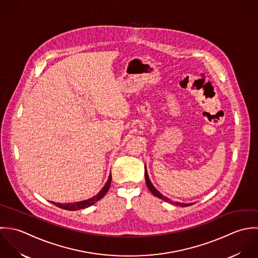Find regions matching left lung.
Returning <instances> with one entry per match:
<instances>
[{
	"mask_svg": "<svg viewBox=\"0 0 258 258\" xmlns=\"http://www.w3.org/2000/svg\"><path fill=\"white\" fill-rule=\"evenodd\" d=\"M145 176H146V181H147V185H148L149 189L151 190V192H152L154 196H155L156 198H158V199H160V200H162V201H164V202H167V203H169V204H172V205H175V206H182V207H184V206H189L192 205V204H181V203H174V202L172 203L170 200H168V199H166L165 197H163L158 190H156V188L153 185V183L151 182L146 166H145Z\"/></svg>",
	"mask_w": 258,
	"mask_h": 258,
	"instance_id": "obj_1",
	"label": "left lung"
}]
</instances>
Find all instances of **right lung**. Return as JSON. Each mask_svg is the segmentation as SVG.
<instances>
[{"label":"right lung","instance_id":"add662e5","mask_svg":"<svg viewBox=\"0 0 258 258\" xmlns=\"http://www.w3.org/2000/svg\"><path fill=\"white\" fill-rule=\"evenodd\" d=\"M110 182H111V174L109 175L108 177V180L107 182L105 183V185L103 186V189L94 198L88 200V201H84V202H80V203H74V204H55V203H52L54 206L59 207V208H62V209H67V210H80V209H83V208H87L89 206H93L94 204H96L97 202H99L102 198L104 197V195L107 192L109 186H110Z\"/></svg>","mask_w":258,"mask_h":258}]
</instances>
